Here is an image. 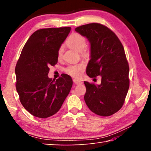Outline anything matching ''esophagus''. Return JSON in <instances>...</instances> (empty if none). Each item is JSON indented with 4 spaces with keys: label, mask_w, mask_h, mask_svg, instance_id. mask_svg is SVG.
<instances>
[{
    "label": "esophagus",
    "mask_w": 151,
    "mask_h": 151,
    "mask_svg": "<svg viewBox=\"0 0 151 151\" xmlns=\"http://www.w3.org/2000/svg\"><path fill=\"white\" fill-rule=\"evenodd\" d=\"M73 83L76 84V85H80V84L83 83V82L79 80H76V79H73Z\"/></svg>",
    "instance_id": "esophagus-1"
}]
</instances>
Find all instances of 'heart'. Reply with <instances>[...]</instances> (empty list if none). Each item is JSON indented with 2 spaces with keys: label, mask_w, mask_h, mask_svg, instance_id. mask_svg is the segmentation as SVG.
I'll list each match as a JSON object with an SVG mask.
<instances>
[{
  "label": "heart",
  "mask_w": 151,
  "mask_h": 151,
  "mask_svg": "<svg viewBox=\"0 0 151 151\" xmlns=\"http://www.w3.org/2000/svg\"><path fill=\"white\" fill-rule=\"evenodd\" d=\"M66 44L70 48L78 52H83L86 45V40L83 35L78 33H73L66 40ZM63 53V46H61L58 51V58L62 57ZM85 69V65L83 63H78L76 65H71L65 68V72L75 78H80Z\"/></svg>",
  "instance_id": "b5f03b06"
}]
</instances>
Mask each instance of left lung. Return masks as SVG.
Masks as SVG:
<instances>
[{"label":"left lung","mask_w":151,"mask_h":151,"mask_svg":"<svg viewBox=\"0 0 151 151\" xmlns=\"http://www.w3.org/2000/svg\"><path fill=\"white\" fill-rule=\"evenodd\" d=\"M91 44V60L86 73L91 78L101 76V84L85 81V101L92 112L109 116L122 108L129 88V66L121 42L103 24L90 23L76 28Z\"/></svg>","instance_id":"8db88e82"}]
</instances>
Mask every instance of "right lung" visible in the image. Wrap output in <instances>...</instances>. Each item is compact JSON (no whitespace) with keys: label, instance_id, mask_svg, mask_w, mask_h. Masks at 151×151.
<instances>
[{"label":"right lung","instance_id":"right-lung-1","mask_svg":"<svg viewBox=\"0 0 151 151\" xmlns=\"http://www.w3.org/2000/svg\"><path fill=\"white\" fill-rule=\"evenodd\" d=\"M71 28L42 29L24 45L15 67L16 88L24 108L33 116L45 119L59 111L71 89L70 76L57 80L48 76L49 66L58 62V51Z\"/></svg>","mask_w":151,"mask_h":151}]
</instances>
